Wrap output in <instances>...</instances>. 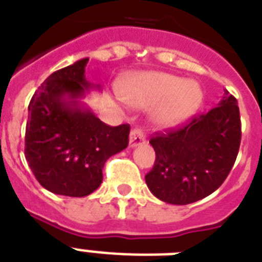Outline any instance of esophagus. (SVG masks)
I'll return each mask as SVG.
<instances>
[{
  "instance_id": "34e87169",
  "label": "esophagus",
  "mask_w": 262,
  "mask_h": 262,
  "mask_svg": "<svg viewBox=\"0 0 262 262\" xmlns=\"http://www.w3.org/2000/svg\"><path fill=\"white\" fill-rule=\"evenodd\" d=\"M145 142V135L144 132L140 129V127H135L133 130L130 132V136H129V146L130 148H135Z\"/></svg>"
}]
</instances>
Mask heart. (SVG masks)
<instances>
[{
	"label": "heart",
	"mask_w": 262,
	"mask_h": 262,
	"mask_svg": "<svg viewBox=\"0 0 262 262\" xmlns=\"http://www.w3.org/2000/svg\"><path fill=\"white\" fill-rule=\"evenodd\" d=\"M121 98L132 106L150 107L156 125L170 127L190 117L202 102V89L192 80L168 73H141L120 88Z\"/></svg>",
	"instance_id": "heart-1"
}]
</instances>
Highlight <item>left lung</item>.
I'll list each match as a JSON object with an SVG mask.
<instances>
[{
    "label": "left lung",
    "instance_id": "obj_1",
    "mask_svg": "<svg viewBox=\"0 0 262 262\" xmlns=\"http://www.w3.org/2000/svg\"><path fill=\"white\" fill-rule=\"evenodd\" d=\"M149 142L156 151L153 169L145 176L149 190L173 205L199 201L221 186L238 155L237 100L225 90L216 107Z\"/></svg>",
    "mask_w": 262,
    "mask_h": 262
}]
</instances>
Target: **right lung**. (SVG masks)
<instances>
[{
    "instance_id": "obj_1",
    "label": "right lung",
    "mask_w": 262,
    "mask_h": 262,
    "mask_svg": "<svg viewBox=\"0 0 262 262\" xmlns=\"http://www.w3.org/2000/svg\"><path fill=\"white\" fill-rule=\"evenodd\" d=\"M89 58L50 74L30 100L25 158L37 181L54 194L85 197L102 182L106 160L129 144L130 126H109L81 98L100 85L85 78Z\"/></svg>"
}]
</instances>
